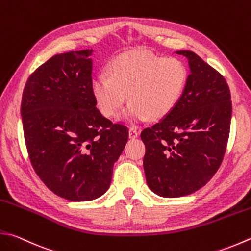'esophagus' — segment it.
<instances>
[{
  "instance_id": "34e87169",
  "label": "esophagus",
  "mask_w": 251,
  "mask_h": 251,
  "mask_svg": "<svg viewBox=\"0 0 251 251\" xmlns=\"http://www.w3.org/2000/svg\"><path fill=\"white\" fill-rule=\"evenodd\" d=\"M128 132H129V138L130 139H135V138H137V137L139 136V132L137 131L135 128H129Z\"/></svg>"
}]
</instances>
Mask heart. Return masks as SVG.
I'll list each match as a JSON object with an SVG mask.
<instances>
[{"label":"heart","instance_id":"1","mask_svg":"<svg viewBox=\"0 0 251 251\" xmlns=\"http://www.w3.org/2000/svg\"><path fill=\"white\" fill-rule=\"evenodd\" d=\"M188 74L176 57H162L146 50L123 53L112 62L109 75L99 73L91 80L98 109L106 117L120 114L127 96L124 117L131 123L159 120L173 111L185 90Z\"/></svg>","mask_w":251,"mask_h":251}]
</instances>
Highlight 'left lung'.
Listing matches in <instances>:
<instances>
[{"label":"left lung","instance_id":"1","mask_svg":"<svg viewBox=\"0 0 251 251\" xmlns=\"http://www.w3.org/2000/svg\"><path fill=\"white\" fill-rule=\"evenodd\" d=\"M176 53L189 64L185 90L173 111L140 135L147 184L164 198L193 194L213 177L224 158L232 119L224 77L196 53Z\"/></svg>","mask_w":251,"mask_h":251}]
</instances>
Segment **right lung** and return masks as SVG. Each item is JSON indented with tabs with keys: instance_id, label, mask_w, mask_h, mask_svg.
<instances>
[{
	"instance_id": "obj_1",
	"label": "right lung",
	"mask_w": 251,
	"mask_h": 251,
	"mask_svg": "<svg viewBox=\"0 0 251 251\" xmlns=\"http://www.w3.org/2000/svg\"><path fill=\"white\" fill-rule=\"evenodd\" d=\"M92 50L56 54L28 78L22 120L29 158L44 185L71 201L109 189L113 166L128 140L124 125L97 109L91 91Z\"/></svg>"
}]
</instances>
